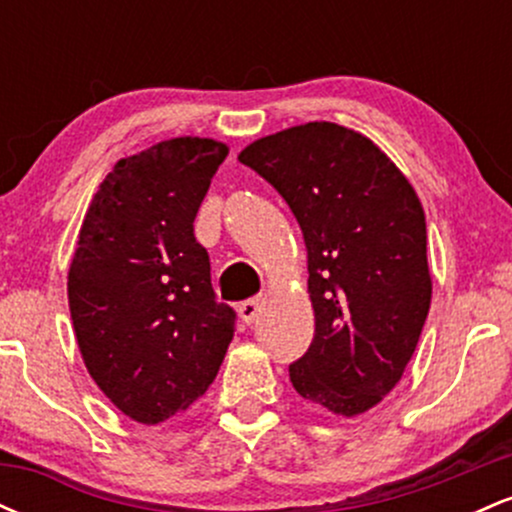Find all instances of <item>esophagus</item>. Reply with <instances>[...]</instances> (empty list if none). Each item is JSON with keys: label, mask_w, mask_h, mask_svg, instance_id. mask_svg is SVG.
I'll use <instances>...</instances> for the list:
<instances>
[{"label": "esophagus", "mask_w": 512, "mask_h": 512, "mask_svg": "<svg viewBox=\"0 0 512 512\" xmlns=\"http://www.w3.org/2000/svg\"><path fill=\"white\" fill-rule=\"evenodd\" d=\"M238 313H240V320H243L245 325H252V322H255L257 317H260V303H257V301L240 303Z\"/></svg>", "instance_id": "1"}]
</instances>
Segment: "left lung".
<instances>
[{
  "mask_svg": "<svg viewBox=\"0 0 512 512\" xmlns=\"http://www.w3.org/2000/svg\"><path fill=\"white\" fill-rule=\"evenodd\" d=\"M238 161L284 197L308 250L315 337L289 366L293 387L346 419L373 409L402 378L431 308L414 187L368 137L334 122L281 129Z\"/></svg>",
  "mask_w": 512,
  "mask_h": 512,
  "instance_id": "1",
  "label": "left lung"
}]
</instances>
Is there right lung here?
Returning <instances> with one entry per match:
<instances>
[{
	"label": "right lung",
	"mask_w": 512,
	"mask_h": 512,
	"mask_svg": "<svg viewBox=\"0 0 512 512\" xmlns=\"http://www.w3.org/2000/svg\"><path fill=\"white\" fill-rule=\"evenodd\" d=\"M228 146L178 137L120 158L91 199L67 296L86 370L122 414L154 426L214 383L236 313L216 301L195 216Z\"/></svg>",
	"instance_id": "1"
}]
</instances>
